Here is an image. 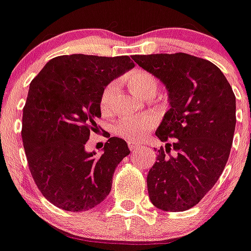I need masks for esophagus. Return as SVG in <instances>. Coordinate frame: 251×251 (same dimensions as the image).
<instances>
[{"mask_svg":"<svg viewBox=\"0 0 251 251\" xmlns=\"http://www.w3.org/2000/svg\"><path fill=\"white\" fill-rule=\"evenodd\" d=\"M127 144H128V148H130V151H137V148H138L137 143H133V142H127Z\"/></svg>","mask_w":251,"mask_h":251,"instance_id":"esophagus-1","label":"esophagus"}]
</instances>
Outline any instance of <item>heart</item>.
Masks as SVG:
<instances>
[{
	"label": "heart",
	"mask_w": 251,
	"mask_h": 251,
	"mask_svg": "<svg viewBox=\"0 0 251 251\" xmlns=\"http://www.w3.org/2000/svg\"><path fill=\"white\" fill-rule=\"evenodd\" d=\"M126 82L131 90L141 97H144L151 91H156V80L151 74L147 72L137 70L126 77ZM118 83L115 81L109 82L102 91L100 98V109L102 114L108 115L113 109L114 97H115ZM156 119L153 115H144L137 119H124L114 127V132L119 137L126 141H140L146 137L149 131L155 126Z\"/></svg>",
	"instance_id": "1"
}]
</instances>
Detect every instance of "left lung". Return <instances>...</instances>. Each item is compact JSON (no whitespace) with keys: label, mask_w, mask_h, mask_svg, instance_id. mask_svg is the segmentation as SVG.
Here are the masks:
<instances>
[{"label":"left lung","mask_w":251,"mask_h":251,"mask_svg":"<svg viewBox=\"0 0 251 251\" xmlns=\"http://www.w3.org/2000/svg\"><path fill=\"white\" fill-rule=\"evenodd\" d=\"M165 85L170 109L156 128L166 143L147 176L149 199L164 211H184L203 199L221 176L233 141L235 96L221 70L187 53L135 55Z\"/></svg>","instance_id":"left-lung-1"}]
</instances>
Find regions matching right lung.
<instances>
[{
	"label": "right lung",
	"instance_id": "1",
	"mask_svg": "<svg viewBox=\"0 0 251 251\" xmlns=\"http://www.w3.org/2000/svg\"><path fill=\"white\" fill-rule=\"evenodd\" d=\"M133 67L128 55H59L30 83L23 144L35 183L55 206L86 211L109 194L116 166L130 154L127 143L110 137L100 156L85 144L98 128L103 88Z\"/></svg>",
	"mask_w": 251,
	"mask_h": 251
}]
</instances>
